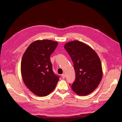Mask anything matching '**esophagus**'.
I'll return each instance as SVG.
<instances>
[{"label": "esophagus", "instance_id": "1", "mask_svg": "<svg viewBox=\"0 0 122 122\" xmlns=\"http://www.w3.org/2000/svg\"><path fill=\"white\" fill-rule=\"evenodd\" d=\"M61 77L62 78V79H65L66 78V75L65 74H62L61 75Z\"/></svg>", "mask_w": 122, "mask_h": 122}]
</instances>
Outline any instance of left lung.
<instances>
[{
	"mask_svg": "<svg viewBox=\"0 0 122 122\" xmlns=\"http://www.w3.org/2000/svg\"><path fill=\"white\" fill-rule=\"evenodd\" d=\"M64 48L71 57L75 71L76 78L72 89L79 96L91 94L98 87L102 78L100 59L90 46L79 41L68 42Z\"/></svg>",
	"mask_w": 122,
	"mask_h": 122,
	"instance_id": "obj_1",
	"label": "left lung"
}]
</instances>
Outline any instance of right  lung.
<instances>
[{
  "instance_id": "add662e5",
  "label": "right lung",
  "mask_w": 122,
  "mask_h": 122,
  "mask_svg": "<svg viewBox=\"0 0 122 122\" xmlns=\"http://www.w3.org/2000/svg\"><path fill=\"white\" fill-rule=\"evenodd\" d=\"M58 45L52 40L31 43L22 58L21 72L25 86L40 97L50 94L56 87L59 77L53 72L50 56Z\"/></svg>"
}]
</instances>
